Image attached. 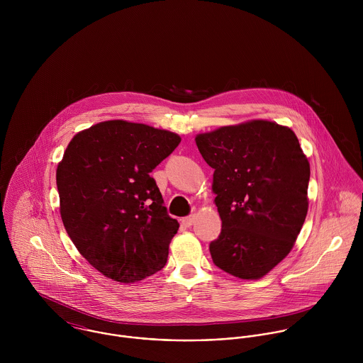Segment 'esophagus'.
Returning a JSON list of instances; mask_svg holds the SVG:
<instances>
[{
  "label": "esophagus",
  "mask_w": 363,
  "mask_h": 363,
  "mask_svg": "<svg viewBox=\"0 0 363 363\" xmlns=\"http://www.w3.org/2000/svg\"><path fill=\"white\" fill-rule=\"evenodd\" d=\"M194 219H196V215L193 213V215H189V216H184L183 219H182V223L186 226V228H189V226H191L193 223H194Z\"/></svg>",
  "instance_id": "1"
}]
</instances>
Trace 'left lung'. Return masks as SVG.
<instances>
[{
    "label": "left lung",
    "mask_w": 363,
    "mask_h": 363,
    "mask_svg": "<svg viewBox=\"0 0 363 363\" xmlns=\"http://www.w3.org/2000/svg\"><path fill=\"white\" fill-rule=\"evenodd\" d=\"M213 169L222 220L209 243L213 264L242 279H259L285 259L308 213L311 164L295 133L267 120L220 127L196 137Z\"/></svg>",
    "instance_id": "8db88e82"
}]
</instances>
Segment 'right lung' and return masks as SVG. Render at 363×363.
<instances>
[{"mask_svg": "<svg viewBox=\"0 0 363 363\" xmlns=\"http://www.w3.org/2000/svg\"><path fill=\"white\" fill-rule=\"evenodd\" d=\"M180 144L166 130L110 120L78 133L57 167L62 223L78 252L117 282L162 269L179 222L151 172Z\"/></svg>", "mask_w": 363, "mask_h": 363, "instance_id": "right-lung-1", "label": "right lung"}]
</instances>
